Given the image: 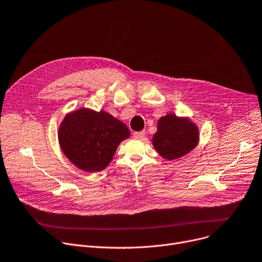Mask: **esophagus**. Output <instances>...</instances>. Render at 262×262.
<instances>
[{
	"label": "esophagus",
	"mask_w": 262,
	"mask_h": 262,
	"mask_svg": "<svg viewBox=\"0 0 262 262\" xmlns=\"http://www.w3.org/2000/svg\"><path fill=\"white\" fill-rule=\"evenodd\" d=\"M144 136H145V132L144 130L134 133V138L135 139H142V138H144Z\"/></svg>",
	"instance_id": "1"
}]
</instances>
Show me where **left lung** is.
<instances>
[{
  "label": "left lung",
  "instance_id": "obj_1",
  "mask_svg": "<svg viewBox=\"0 0 262 262\" xmlns=\"http://www.w3.org/2000/svg\"><path fill=\"white\" fill-rule=\"evenodd\" d=\"M152 145L165 160L172 161L192 151L200 140L198 125L187 117L167 114L159 119Z\"/></svg>",
  "mask_w": 262,
  "mask_h": 262
}]
</instances>
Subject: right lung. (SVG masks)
Here are the masks:
<instances>
[{"label": "right lung", "mask_w": 262, "mask_h": 262, "mask_svg": "<svg viewBox=\"0 0 262 262\" xmlns=\"http://www.w3.org/2000/svg\"><path fill=\"white\" fill-rule=\"evenodd\" d=\"M127 126L111 114L81 107L67 114L58 128L63 155L85 172L105 169L121 142L129 138Z\"/></svg>", "instance_id": "1"}]
</instances>
